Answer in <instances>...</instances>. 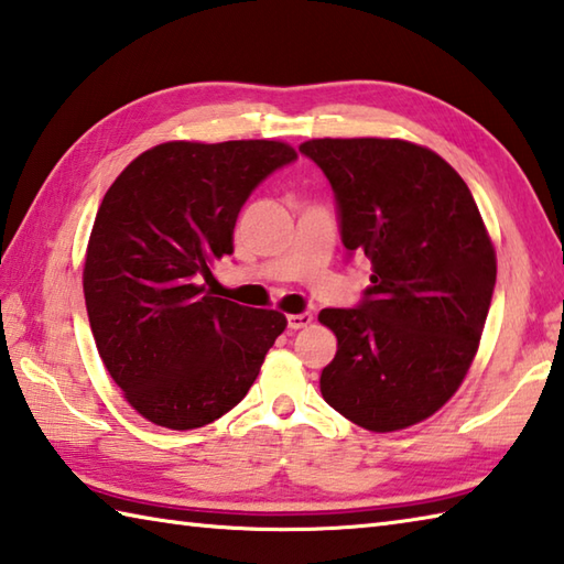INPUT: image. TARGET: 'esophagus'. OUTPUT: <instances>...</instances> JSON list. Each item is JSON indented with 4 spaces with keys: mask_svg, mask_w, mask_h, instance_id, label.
Listing matches in <instances>:
<instances>
[{
    "mask_svg": "<svg viewBox=\"0 0 564 564\" xmlns=\"http://www.w3.org/2000/svg\"><path fill=\"white\" fill-rule=\"evenodd\" d=\"M313 323L311 313H297V315H289V329H301Z\"/></svg>",
    "mask_w": 564,
    "mask_h": 564,
    "instance_id": "34e87169",
    "label": "esophagus"
}]
</instances>
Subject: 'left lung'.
<instances>
[{
    "instance_id": "8db88e82",
    "label": "left lung",
    "mask_w": 564,
    "mask_h": 564,
    "mask_svg": "<svg viewBox=\"0 0 564 564\" xmlns=\"http://www.w3.org/2000/svg\"><path fill=\"white\" fill-rule=\"evenodd\" d=\"M333 185L349 259L367 257L357 307H325L337 337L319 373L347 421L393 433L440 411L477 355L496 253L467 183L435 151L401 139H311L297 149Z\"/></svg>"
}]
</instances>
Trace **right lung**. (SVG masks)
<instances>
[{
	"label": "right lung",
	"instance_id": "add662e5",
	"mask_svg": "<svg viewBox=\"0 0 564 564\" xmlns=\"http://www.w3.org/2000/svg\"><path fill=\"white\" fill-rule=\"evenodd\" d=\"M295 159L283 141H169L105 193L83 271L87 317L109 377L147 421L203 427L257 381L285 317L217 297L202 281L235 251L249 195Z\"/></svg>",
	"mask_w": 564,
	"mask_h": 564
}]
</instances>
